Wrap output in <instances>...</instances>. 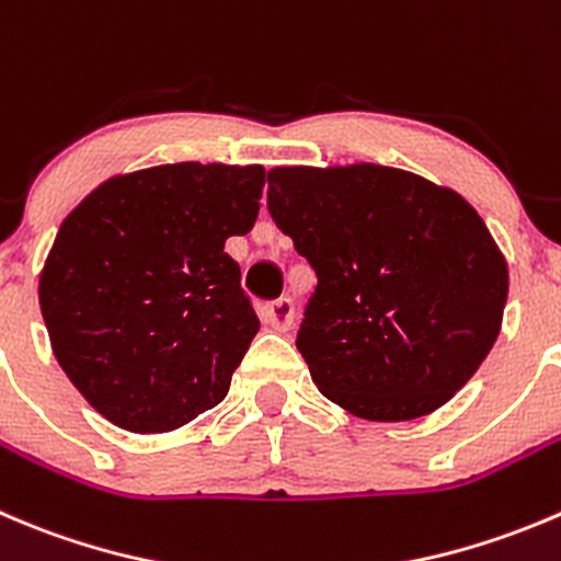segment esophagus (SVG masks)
I'll use <instances>...</instances> for the list:
<instances>
[{
	"label": "esophagus",
	"instance_id": "34e87169",
	"mask_svg": "<svg viewBox=\"0 0 561 561\" xmlns=\"http://www.w3.org/2000/svg\"><path fill=\"white\" fill-rule=\"evenodd\" d=\"M296 318V309H293L290 298H276V301L265 304L263 307V320L265 325H271L274 331H287Z\"/></svg>",
	"mask_w": 561,
	"mask_h": 561
}]
</instances>
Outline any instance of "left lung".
I'll return each mask as SVG.
<instances>
[{"mask_svg":"<svg viewBox=\"0 0 561 561\" xmlns=\"http://www.w3.org/2000/svg\"><path fill=\"white\" fill-rule=\"evenodd\" d=\"M268 210L318 274L296 347L323 397L408 422L469 383L502 331L510 274L458 192L380 164L274 167Z\"/></svg>","mask_w":561,"mask_h":561,"instance_id":"obj_1","label":"left lung"}]
</instances>
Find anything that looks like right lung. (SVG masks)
<instances>
[{"instance_id":"right-lung-1","label":"right lung","mask_w":561,"mask_h":561,"mask_svg":"<svg viewBox=\"0 0 561 561\" xmlns=\"http://www.w3.org/2000/svg\"><path fill=\"white\" fill-rule=\"evenodd\" d=\"M260 164L114 175L59 225L41 271L51 351L128 433H170L219 405L260 320L225 252L260 214Z\"/></svg>"}]
</instances>
